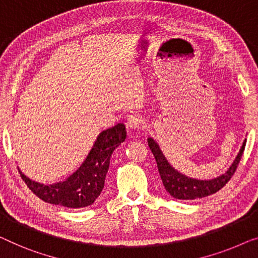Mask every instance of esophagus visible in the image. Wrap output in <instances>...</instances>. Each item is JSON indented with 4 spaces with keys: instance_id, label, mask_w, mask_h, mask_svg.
I'll return each mask as SVG.
<instances>
[{
    "instance_id": "obj_1",
    "label": "esophagus",
    "mask_w": 258,
    "mask_h": 258,
    "mask_svg": "<svg viewBox=\"0 0 258 258\" xmlns=\"http://www.w3.org/2000/svg\"><path fill=\"white\" fill-rule=\"evenodd\" d=\"M142 122L143 121H142V118L138 116V115H130L128 117V121L125 123V125L129 130H136L141 128Z\"/></svg>"
}]
</instances>
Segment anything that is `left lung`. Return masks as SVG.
Segmentation results:
<instances>
[{
    "instance_id": "left-lung-1",
    "label": "left lung",
    "mask_w": 258,
    "mask_h": 258,
    "mask_svg": "<svg viewBox=\"0 0 258 258\" xmlns=\"http://www.w3.org/2000/svg\"><path fill=\"white\" fill-rule=\"evenodd\" d=\"M245 142H247V140H244L240 152H238L236 158L234 159V162L231 163L229 169L225 173L216 178L208 179V180H200V179L189 178L187 175L179 172L178 170H175L169 163V160L166 159V157L164 156L163 151L160 150L159 144L152 137L148 138L149 148H150L151 152L155 156L157 167H158L164 187L170 193V196H172L175 199L188 201L212 196V194L220 191L230 180L231 175L235 173L238 163L241 160L242 154L244 151Z\"/></svg>"
}]
</instances>
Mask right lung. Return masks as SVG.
<instances>
[{
  "instance_id": "1",
  "label": "right lung",
  "mask_w": 258,
  "mask_h": 258,
  "mask_svg": "<svg viewBox=\"0 0 258 258\" xmlns=\"http://www.w3.org/2000/svg\"><path fill=\"white\" fill-rule=\"evenodd\" d=\"M126 137L123 123L103 130L96 137L91 151L77 171L61 181L42 184L28 178L18 167L28 187L48 204L67 208H83L98 199L104 187L110 157Z\"/></svg>"
}]
</instances>
